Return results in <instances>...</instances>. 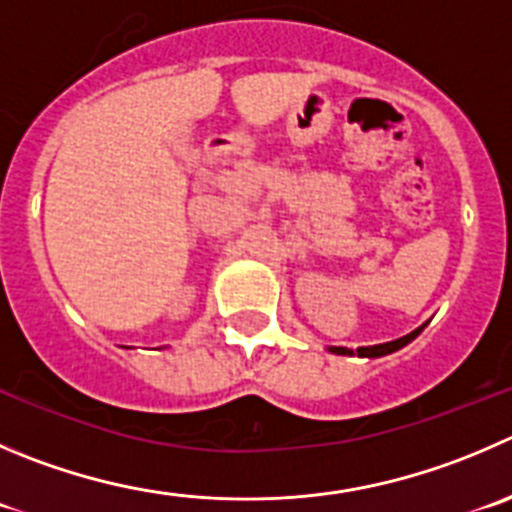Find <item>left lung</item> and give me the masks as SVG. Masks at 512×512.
<instances>
[{"instance_id": "1", "label": "left lung", "mask_w": 512, "mask_h": 512, "mask_svg": "<svg viewBox=\"0 0 512 512\" xmlns=\"http://www.w3.org/2000/svg\"><path fill=\"white\" fill-rule=\"evenodd\" d=\"M427 326V321L422 326H417L415 332L405 334V337L394 339V342H384V344H374V347H357V352L354 349H347V347H326L332 354H342V357H354V354H359V357H369V359H377V357H384V354H392L397 352V349L407 347V344L412 342V339L420 337V332Z\"/></svg>"}]
</instances>
